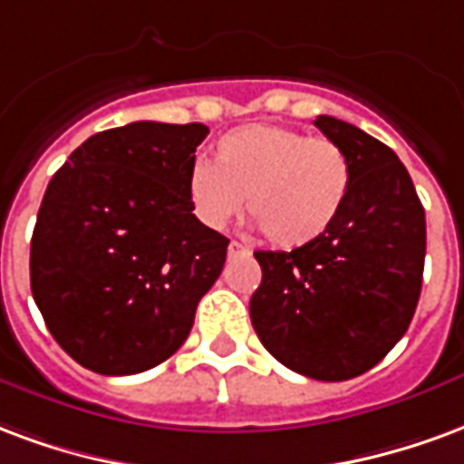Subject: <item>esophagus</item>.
<instances>
[{"mask_svg": "<svg viewBox=\"0 0 464 464\" xmlns=\"http://www.w3.org/2000/svg\"><path fill=\"white\" fill-rule=\"evenodd\" d=\"M227 255L229 256H246V255H249V246L239 245V242H229Z\"/></svg>", "mask_w": 464, "mask_h": 464, "instance_id": "34e87169", "label": "esophagus"}]
</instances>
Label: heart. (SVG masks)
I'll return each instance as SVG.
<instances>
[{
    "mask_svg": "<svg viewBox=\"0 0 464 464\" xmlns=\"http://www.w3.org/2000/svg\"><path fill=\"white\" fill-rule=\"evenodd\" d=\"M351 160L331 138L289 125L249 123L215 143V160H195L185 192L195 218L222 229L245 205L279 246H304L334 227L351 192Z\"/></svg>",
    "mask_w": 464,
    "mask_h": 464,
    "instance_id": "1",
    "label": "heart"
}]
</instances>
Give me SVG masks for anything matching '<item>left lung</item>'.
<instances>
[{
    "label": "left lung",
    "instance_id": "obj_1",
    "mask_svg": "<svg viewBox=\"0 0 464 464\" xmlns=\"http://www.w3.org/2000/svg\"><path fill=\"white\" fill-rule=\"evenodd\" d=\"M351 160V192L334 227L292 252H255L249 302L256 336L279 363L316 381H348L403 339L420 299L425 209L398 155L334 116L314 121Z\"/></svg>",
    "mask_w": 464,
    "mask_h": 464
}]
</instances>
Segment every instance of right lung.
<instances>
[{
    "label": "right lung",
    "instance_id": "1",
    "mask_svg": "<svg viewBox=\"0 0 464 464\" xmlns=\"http://www.w3.org/2000/svg\"><path fill=\"white\" fill-rule=\"evenodd\" d=\"M202 123L155 121L91 135L53 175L32 237V294L76 363L143 373L185 343L218 282L227 237L192 215L185 178Z\"/></svg>",
    "mask_w": 464,
    "mask_h": 464
}]
</instances>
